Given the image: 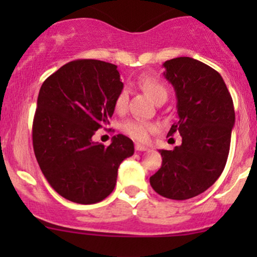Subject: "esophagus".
<instances>
[{"mask_svg": "<svg viewBox=\"0 0 257 257\" xmlns=\"http://www.w3.org/2000/svg\"><path fill=\"white\" fill-rule=\"evenodd\" d=\"M136 149L138 150V152H145V150H148V149H149V148H148L147 145H143V144H141V143H137L136 144Z\"/></svg>", "mask_w": 257, "mask_h": 257, "instance_id": "1", "label": "esophagus"}]
</instances>
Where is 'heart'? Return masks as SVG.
<instances>
[{"instance_id": "obj_1", "label": "heart", "mask_w": 257, "mask_h": 257, "mask_svg": "<svg viewBox=\"0 0 257 257\" xmlns=\"http://www.w3.org/2000/svg\"><path fill=\"white\" fill-rule=\"evenodd\" d=\"M138 85L154 100L158 103L159 100H167L168 98V87L162 79L150 74H143L138 78ZM128 105V92L125 89L121 90L115 99V110L121 113L126 109ZM123 132L128 134L132 138L137 141H148L149 137L154 133L155 126L148 121L141 120V119H131L126 120L121 126Z\"/></svg>"}]
</instances>
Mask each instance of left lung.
<instances>
[{"label":"left lung","instance_id":"left-lung-1","mask_svg":"<svg viewBox=\"0 0 257 257\" xmlns=\"http://www.w3.org/2000/svg\"><path fill=\"white\" fill-rule=\"evenodd\" d=\"M163 66L178 100L179 120L168 136L178 132L181 145L159 150L162 167L150 177V185L164 198L186 200L204 193L224 170L235 124L234 103L222 77L208 64L178 57Z\"/></svg>","mask_w":257,"mask_h":257}]
</instances>
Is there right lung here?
Masks as SVG:
<instances>
[{"instance_id": "add662e5", "label": "right lung", "mask_w": 257, "mask_h": 257, "mask_svg": "<svg viewBox=\"0 0 257 257\" xmlns=\"http://www.w3.org/2000/svg\"><path fill=\"white\" fill-rule=\"evenodd\" d=\"M121 89L115 64L97 59L69 62L41 87L33 150L49 185L67 200L102 201L115 186L120 163L134 154L133 142L123 134L108 147L92 141L109 124Z\"/></svg>"}]
</instances>
